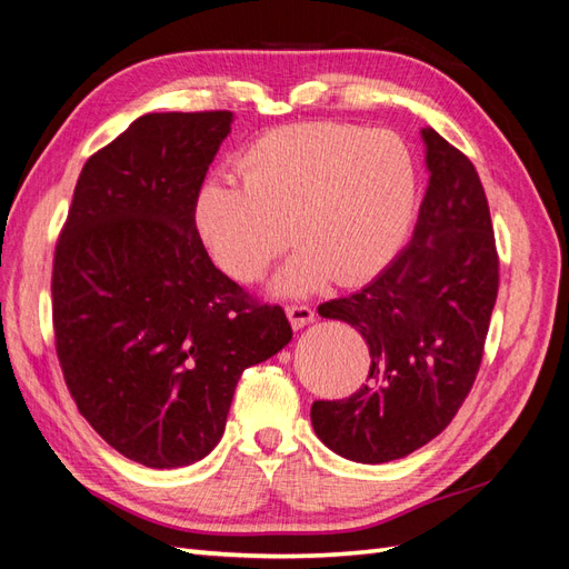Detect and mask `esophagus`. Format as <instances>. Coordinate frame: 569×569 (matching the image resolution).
Returning a JSON list of instances; mask_svg holds the SVG:
<instances>
[{
    "instance_id": "1",
    "label": "esophagus",
    "mask_w": 569,
    "mask_h": 569,
    "mask_svg": "<svg viewBox=\"0 0 569 569\" xmlns=\"http://www.w3.org/2000/svg\"><path fill=\"white\" fill-rule=\"evenodd\" d=\"M287 318H289V322H291V327H295V330H301V327L311 325L316 320V311L311 306L291 303V306H287Z\"/></svg>"
}]
</instances>
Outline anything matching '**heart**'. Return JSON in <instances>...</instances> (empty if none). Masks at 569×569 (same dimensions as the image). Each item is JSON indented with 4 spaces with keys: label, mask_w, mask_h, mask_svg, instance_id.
<instances>
[{
    "label": "heart",
    "mask_w": 569,
    "mask_h": 569,
    "mask_svg": "<svg viewBox=\"0 0 569 569\" xmlns=\"http://www.w3.org/2000/svg\"><path fill=\"white\" fill-rule=\"evenodd\" d=\"M239 180L203 182L194 228L213 263L237 282L261 280L291 242L301 249L274 291L303 297L335 274L370 280L401 251L418 197L412 151L393 130L332 120L274 128L237 161Z\"/></svg>",
    "instance_id": "b5f03b06"
}]
</instances>
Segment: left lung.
<instances>
[{"mask_svg":"<svg viewBox=\"0 0 569 569\" xmlns=\"http://www.w3.org/2000/svg\"><path fill=\"white\" fill-rule=\"evenodd\" d=\"M429 184L410 242L351 297L318 306L370 349L368 382L349 399L316 401L320 441L356 462L403 458L441 435L479 372L498 295V253L472 161L422 130Z\"/></svg>","mask_w":569,"mask_h":569,"instance_id":"left-lung-1","label":"left lung"}]
</instances>
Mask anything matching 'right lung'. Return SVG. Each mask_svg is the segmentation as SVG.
Here are the masks:
<instances>
[{"label":"right lung","instance_id":"right-lung-1","mask_svg":"<svg viewBox=\"0 0 569 569\" xmlns=\"http://www.w3.org/2000/svg\"><path fill=\"white\" fill-rule=\"evenodd\" d=\"M230 123V111L137 118L84 163L54 251L66 387L94 432L147 468L209 456L239 377L291 339L282 308L220 272L194 228Z\"/></svg>","mask_w":569,"mask_h":569}]
</instances>
